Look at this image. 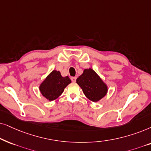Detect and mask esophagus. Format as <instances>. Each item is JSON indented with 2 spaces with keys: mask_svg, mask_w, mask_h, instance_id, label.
<instances>
[{
  "mask_svg": "<svg viewBox=\"0 0 151 151\" xmlns=\"http://www.w3.org/2000/svg\"><path fill=\"white\" fill-rule=\"evenodd\" d=\"M76 79H77V77H71V80H72V82H75L76 81Z\"/></svg>",
  "mask_w": 151,
  "mask_h": 151,
  "instance_id": "esophagus-1",
  "label": "esophagus"
}]
</instances>
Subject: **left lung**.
<instances>
[{"instance_id":"obj_1","label":"left lung","mask_w":151,"mask_h":151,"mask_svg":"<svg viewBox=\"0 0 151 151\" xmlns=\"http://www.w3.org/2000/svg\"><path fill=\"white\" fill-rule=\"evenodd\" d=\"M76 81L86 97L93 102L99 101L107 94V85L91 68L84 70Z\"/></svg>"}]
</instances>
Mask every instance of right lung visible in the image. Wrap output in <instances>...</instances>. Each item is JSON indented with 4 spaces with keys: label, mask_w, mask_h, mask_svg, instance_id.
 Instances as JSON below:
<instances>
[{
    "label": "right lung",
    "mask_w": 151,
    "mask_h": 151,
    "mask_svg": "<svg viewBox=\"0 0 151 151\" xmlns=\"http://www.w3.org/2000/svg\"><path fill=\"white\" fill-rule=\"evenodd\" d=\"M71 80L68 77H62L61 72L53 70L39 86L41 93L49 101H54L63 93L64 89Z\"/></svg>",
    "instance_id": "obj_1"
}]
</instances>
